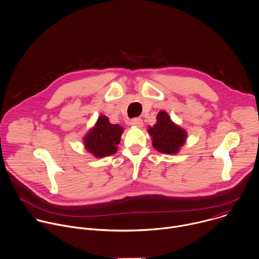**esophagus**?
Wrapping results in <instances>:
<instances>
[{"label":"esophagus","instance_id":"1","mask_svg":"<svg viewBox=\"0 0 259 259\" xmlns=\"http://www.w3.org/2000/svg\"><path fill=\"white\" fill-rule=\"evenodd\" d=\"M130 125L132 126H137V127H142L143 126V122L141 118H134L130 121Z\"/></svg>","mask_w":259,"mask_h":259}]
</instances>
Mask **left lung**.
Here are the masks:
<instances>
[{
    "label": "left lung",
    "instance_id": "left-lung-1",
    "mask_svg": "<svg viewBox=\"0 0 259 259\" xmlns=\"http://www.w3.org/2000/svg\"><path fill=\"white\" fill-rule=\"evenodd\" d=\"M153 147L165 154H175L185 143L187 132L171 122L167 113L161 111L156 116V123L148 128Z\"/></svg>",
    "mask_w": 259,
    "mask_h": 259
}]
</instances>
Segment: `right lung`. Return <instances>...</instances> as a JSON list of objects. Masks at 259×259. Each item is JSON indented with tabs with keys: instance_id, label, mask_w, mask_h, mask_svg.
<instances>
[{
	"instance_id": "add662e5",
	"label": "right lung",
	"mask_w": 259,
	"mask_h": 259,
	"mask_svg": "<svg viewBox=\"0 0 259 259\" xmlns=\"http://www.w3.org/2000/svg\"><path fill=\"white\" fill-rule=\"evenodd\" d=\"M123 129L118 124H111L108 117L100 116L95 127L84 137L85 148L97 157L116 153Z\"/></svg>"
}]
</instances>
